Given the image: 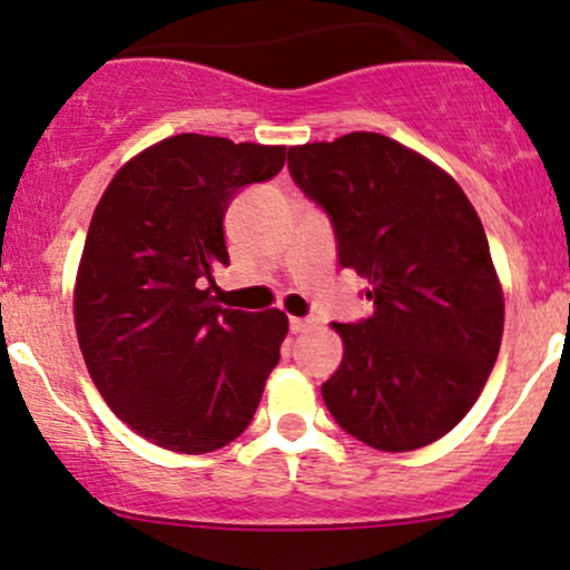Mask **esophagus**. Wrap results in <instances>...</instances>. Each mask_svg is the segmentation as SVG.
Listing matches in <instances>:
<instances>
[{
  "mask_svg": "<svg viewBox=\"0 0 570 570\" xmlns=\"http://www.w3.org/2000/svg\"><path fill=\"white\" fill-rule=\"evenodd\" d=\"M313 326V322L311 318H289V330H292V335H299V332H305V330H311Z\"/></svg>",
  "mask_w": 570,
  "mask_h": 570,
  "instance_id": "esophagus-1",
  "label": "esophagus"
}]
</instances>
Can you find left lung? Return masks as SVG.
<instances>
[{
  "label": "left lung",
  "instance_id": "obj_1",
  "mask_svg": "<svg viewBox=\"0 0 570 570\" xmlns=\"http://www.w3.org/2000/svg\"><path fill=\"white\" fill-rule=\"evenodd\" d=\"M289 174L330 217L340 267L370 281L372 316L335 324L322 385L337 426L385 453L436 442L485 389L503 335L488 235L442 168L381 134L289 147Z\"/></svg>",
  "mask_w": 570,
  "mask_h": 570
}]
</instances>
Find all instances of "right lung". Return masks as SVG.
I'll return each instance as SVG.
<instances>
[{
    "mask_svg": "<svg viewBox=\"0 0 570 570\" xmlns=\"http://www.w3.org/2000/svg\"><path fill=\"white\" fill-rule=\"evenodd\" d=\"M286 147L179 134L128 160L98 200L75 289L77 340L122 423L174 453H212L257 412L289 322L214 305L225 214Z\"/></svg>",
    "mask_w": 570,
    "mask_h": 570,
    "instance_id": "right-lung-1",
    "label": "right lung"
}]
</instances>
